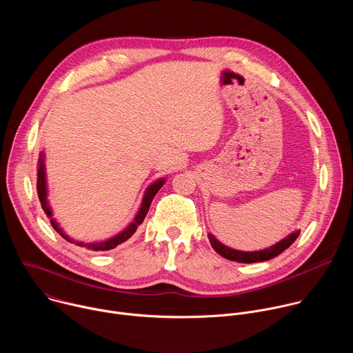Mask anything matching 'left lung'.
<instances>
[{"label":"left lung","mask_w":353,"mask_h":353,"mask_svg":"<svg viewBox=\"0 0 353 353\" xmlns=\"http://www.w3.org/2000/svg\"><path fill=\"white\" fill-rule=\"evenodd\" d=\"M300 232H294L292 234H289L286 239H283L282 241L276 243L275 245L261 250V251H254V253H245V251H239V250H233L229 248L226 245H223L222 243H219L212 234H208V239L211 241V245L214 247V250L216 251L218 254H221L223 259H228L230 261H237V263H260V261H267L271 260L276 256H279L282 251H285L297 237H299Z\"/></svg>","instance_id":"left-lung-1"}]
</instances>
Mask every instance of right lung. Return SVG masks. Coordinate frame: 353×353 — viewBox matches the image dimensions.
<instances>
[{"instance_id": "add662e5", "label": "right lung", "mask_w": 353, "mask_h": 353, "mask_svg": "<svg viewBox=\"0 0 353 353\" xmlns=\"http://www.w3.org/2000/svg\"><path fill=\"white\" fill-rule=\"evenodd\" d=\"M163 183H165L163 180H158L157 183H154L152 185L148 187V190H146V192H145V196H143V201H142L141 210L138 211V214H137L134 222H132L124 232L119 233L117 236H114L113 239H110V240H108V241H102V243H88V244L79 243L78 245H83L85 248L92 250V251H108V250L116 248L119 244L127 241V240L137 232L138 226L143 222V219H145V216H146V214H148V211H149L150 203H152L154 196H155L157 192L161 190V187L163 185ZM36 188H37V196H39V199H40V204H41L43 211L46 212L47 218H52V211H50V208H48V205H47V199H46L47 192H46V177H44L43 155H40V158H39V161H37V185H36ZM50 222H52V225H53V228L56 229L57 233H60L65 240H68V241L72 243V240H70V239L61 232V229L57 226V223H56L53 219L50 221Z\"/></svg>"}]
</instances>
